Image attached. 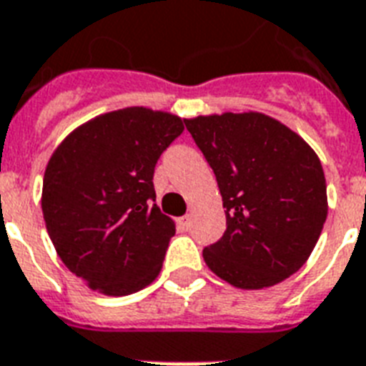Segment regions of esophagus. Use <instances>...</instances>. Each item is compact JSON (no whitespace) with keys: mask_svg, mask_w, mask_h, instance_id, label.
I'll return each mask as SVG.
<instances>
[{"mask_svg":"<svg viewBox=\"0 0 366 366\" xmlns=\"http://www.w3.org/2000/svg\"><path fill=\"white\" fill-rule=\"evenodd\" d=\"M177 224H178V229L188 231L189 225H192V216H189V214H186V216H182V218H178Z\"/></svg>","mask_w":366,"mask_h":366,"instance_id":"34e87169","label":"esophagus"}]
</instances>
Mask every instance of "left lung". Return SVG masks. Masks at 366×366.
<instances>
[{"label": "left lung", "mask_w": 366, "mask_h": 366, "mask_svg": "<svg viewBox=\"0 0 366 366\" xmlns=\"http://www.w3.org/2000/svg\"><path fill=\"white\" fill-rule=\"evenodd\" d=\"M212 167L227 229L203 250L214 274L240 290L280 284L301 269L327 219L322 162L301 135L263 112L188 118Z\"/></svg>", "instance_id": "obj_1"}]
</instances>
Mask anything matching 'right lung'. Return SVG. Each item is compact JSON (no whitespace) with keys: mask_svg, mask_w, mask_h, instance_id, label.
Masks as SVG:
<instances>
[{"mask_svg":"<svg viewBox=\"0 0 366 366\" xmlns=\"http://www.w3.org/2000/svg\"><path fill=\"white\" fill-rule=\"evenodd\" d=\"M182 132L180 116L127 107L73 129L50 156L44 224L59 259L90 290L132 295L159 274L177 229L154 203V167Z\"/></svg>","mask_w":366,"mask_h":366,"instance_id":"obj_1","label":"right lung"}]
</instances>
